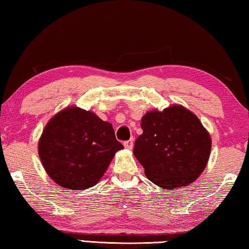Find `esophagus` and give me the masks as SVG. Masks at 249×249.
I'll use <instances>...</instances> for the list:
<instances>
[{
  "label": "esophagus",
  "mask_w": 249,
  "mask_h": 249,
  "mask_svg": "<svg viewBox=\"0 0 249 249\" xmlns=\"http://www.w3.org/2000/svg\"><path fill=\"white\" fill-rule=\"evenodd\" d=\"M124 145L125 149L131 150V149L133 148V139H130V140H128V141H125L124 143Z\"/></svg>",
  "instance_id": "1"
}]
</instances>
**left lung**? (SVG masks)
<instances>
[{
  "instance_id": "left-lung-1",
  "label": "left lung",
  "mask_w": 249,
  "mask_h": 249,
  "mask_svg": "<svg viewBox=\"0 0 249 249\" xmlns=\"http://www.w3.org/2000/svg\"><path fill=\"white\" fill-rule=\"evenodd\" d=\"M133 154L146 178L164 190L193 183L206 168L212 139L196 115L181 105L148 111Z\"/></svg>"
}]
</instances>
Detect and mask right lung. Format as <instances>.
<instances>
[{
    "instance_id": "obj_1",
    "label": "right lung",
    "mask_w": 249,
    "mask_h": 249,
    "mask_svg": "<svg viewBox=\"0 0 249 249\" xmlns=\"http://www.w3.org/2000/svg\"><path fill=\"white\" fill-rule=\"evenodd\" d=\"M121 149L110 122L76 106L53 116L38 140V156L48 177L68 190L96 185Z\"/></svg>"
}]
</instances>
